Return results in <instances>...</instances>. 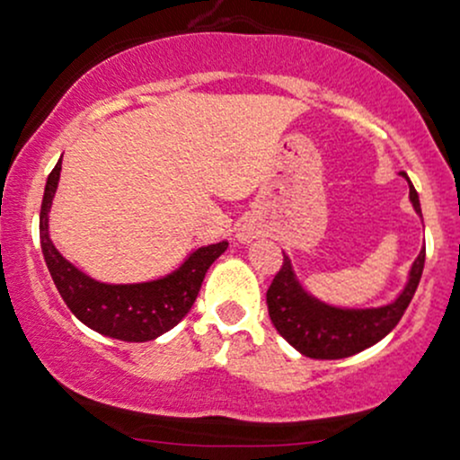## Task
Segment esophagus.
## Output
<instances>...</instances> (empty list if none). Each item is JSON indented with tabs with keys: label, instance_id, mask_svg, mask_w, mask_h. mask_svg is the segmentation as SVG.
Wrapping results in <instances>:
<instances>
[{
	"label": "esophagus",
	"instance_id": "34e87169",
	"mask_svg": "<svg viewBox=\"0 0 460 460\" xmlns=\"http://www.w3.org/2000/svg\"><path fill=\"white\" fill-rule=\"evenodd\" d=\"M239 241H243V243H250V241H252V232H250V230H241L239 232Z\"/></svg>",
	"mask_w": 460,
	"mask_h": 460
}]
</instances>
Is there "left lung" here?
Masks as SVG:
<instances>
[{"label": "left lung", "mask_w": 460, "mask_h": 460, "mask_svg": "<svg viewBox=\"0 0 460 460\" xmlns=\"http://www.w3.org/2000/svg\"><path fill=\"white\" fill-rule=\"evenodd\" d=\"M401 174L410 186L411 208L423 219L419 195H416L410 177L405 172ZM423 265L425 248L411 263L403 290L394 301L376 307H341L310 295L296 277L290 257L283 252V268L279 270L272 286L268 288V295H265L270 319H272L277 332L292 348L299 349L303 357L325 358V361L352 357V354L372 348L396 328L419 288Z\"/></svg>", "instance_id": "8db88e82"}]
</instances>
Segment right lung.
Returning <instances> with one entry per match:
<instances>
[{"label": "right lung", "mask_w": 460, "mask_h": 460, "mask_svg": "<svg viewBox=\"0 0 460 460\" xmlns=\"http://www.w3.org/2000/svg\"><path fill=\"white\" fill-rule=\"evenodd\" d=\"M61 159L49 174L40 212V239L46 265L61 299L94 332L111 339L144 343L172 330L190 312L208 268L228 250V241L192 250L179 268L139 283H103L82 272L55 248L49 215L59 186Z\"/></svg>", "instance_id": "add662e5"}]
</instances>
